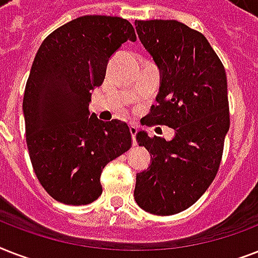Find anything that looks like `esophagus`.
<instances>
[{
    "mask_svg": "<svg viewBox=\"0 0 258 258\" xmlns=\"http://www.w3.org/2000/svg\"><path fill=\"white\" fill-rule=\"evenodd\" d=\"M130 133L133 135V145L137 146V134H138V127L135 124L130 125Z\"/></svg>",
    "mask_w": 258,
    "mask_h": 258,
    "instance_id": "esophagus-1",
    "label": "esophagus"
}]
</instances>
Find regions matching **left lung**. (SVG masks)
Wrapping results in <instances>:
<instances>
[{
    "instance_id": "1",
    "label": "left lung",
    "mask_w": 258,
    "mask_h": 258,
    "mask_svg": "<svg viewBox=\"0 0 258 258\" xmlns=\"http://www.w3.org/2000/svg\"><path fill=\"white\" fill-rule=\"evenodd\" d=\"M135 26L161 71L158 104L146 124L169 125L175 137L167 142L138 133L153 162L137 175L134 197L146 212L171 216L196 204L220 169L230 125L226 74L198 30L176 20L135 21Z\"/></svg>"
}]
</instances>
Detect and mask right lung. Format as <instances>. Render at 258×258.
Returning a JSON list of instances; mask_svg holds the SVG:
<instances>
[{
    "mask_svg": "<svg viewBox=\"0 0 258 258\" xmlns=\"http://www.w3.org/2000/svg\"><path fill=\"white\" fill-rule=\"evenodd\" d=\"M127 40L137 34L124 18L83 16L53 30L34 57L22 101L26 145L38 182L61 204L97 200L105 165L133 146L125 121L99 120L88 109Z\"/></svg>",
    "mask_w": 258,
    "mask_h": 258,
    "instance_id": "right-lung-1",
    "label": "right lung"
}]
</instances>
